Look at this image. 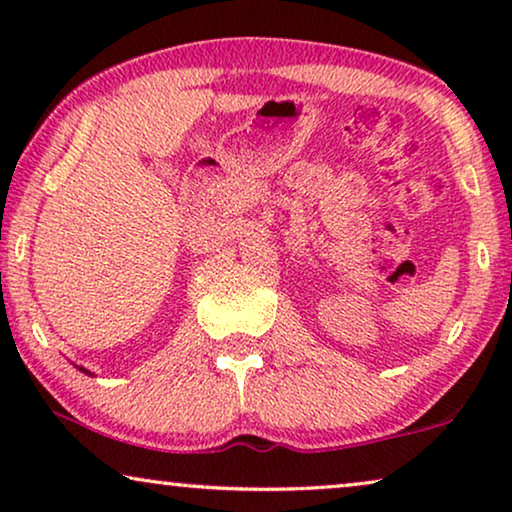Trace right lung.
I'll return each mask as SVG.
<instances>
[{"mask_svg":"<svg viewBox=\"0 0 512 512\" xmlns=\"http://www.w3.org/2000/svg\"><path fill=\"white\" fill-rule=\"evenodd\" d=\"M76 368H79L81 373H86V375H93V373H90V370H86V368H83V366H76Z\"/></svg>","mask_w":512,"mask_h":512,"instance_id":"obj_1","label":"right lung"}]
</instances>
